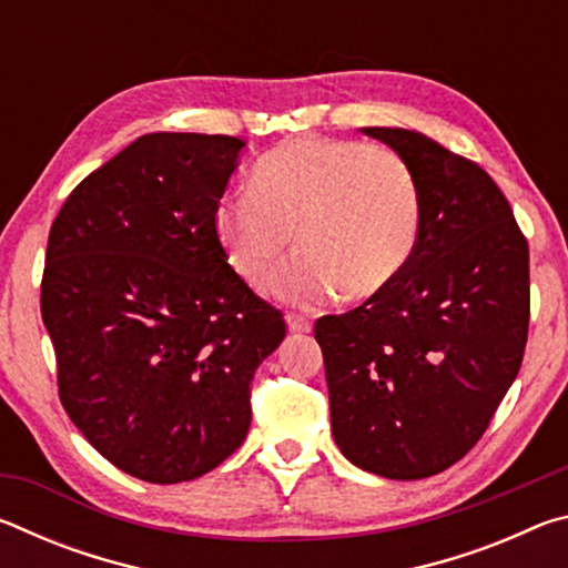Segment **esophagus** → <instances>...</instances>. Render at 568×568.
Segmentation results:
<instances>
[{
	"mask_svg": "<svg viewBox=\"0 0 568 568\" xmlns=\"http://www.w3.org/2000/svg\"><path fill=\"white\" fill-rule=\"evenodd\" d=\"M285 323H287V331H291V333H311V328H313L311 321H307L305 315H295V313L287 315Z\"/></svg>",
	"mask_w": 568,
	"mask_h": 568,
	"instance_id": "34e87169",
	"label": "esophagus"
}]
</instances>
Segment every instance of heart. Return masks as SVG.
<instances>
[{
  "instance_id": "b5f03b06",
  "label": "heart",
  "mask_w": 568,
  "mask_h": 568,
  "mask_svg": "<svg viewBox=\"0 0 568 568\" xmlns=\"http://www.w3.org/2000/svg\"><path fill=\"white\" fill-rule=\"evenodd\" d=\"M423 223L416 175L398 152L303 134L265 152L253 187L225 192L215 233L227 263L257 283L293 245L301 255L267 277L277 301L313 307L381 295L406 271Z\"/></svg>"
}]
</instances>
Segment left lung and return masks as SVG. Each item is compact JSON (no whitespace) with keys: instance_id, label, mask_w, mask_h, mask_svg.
<instances>
[{"instance_id":"obj_1","label":"left lung","mask_w":568,"mask_h":568,"mask_svg":"<svg viewBox=\"0 0 568 568\" xmlns=\"http://www.w3.org/2000/svg\"><path fill=\"white\" fill-rule=\"evenodd\" d=\"M408 162L423 223L376 297L315 323L341 454L416 480L464 458L518 376L528 335V245L488 172L403 128H361Z\"/></svg>"}]
</instances>
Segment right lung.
<instances>
[{
	"label": "right lung",
	"mask_w": 568,
	"mask_h": 568,
	"mask_svg": "<svg viewBox=\"0 0 568 568\" xmlns=\"http://www.w3.org/2000/svg\"><path fill=\"white\" fill-rule=\"evenodd\" d=\"M243 148L227 134H142L72 190L50 230L42 321L62 406L112 466L150 484L235 454L250 381L285 338L215 233Z\"/></svg>",
	"instance_id": "right-lung-1"
}]
</instances>
